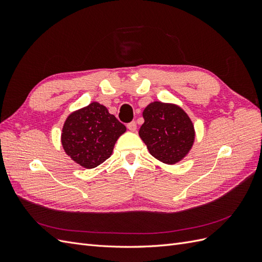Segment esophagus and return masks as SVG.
Returning <instances> with one entry per match:
<instances>
[{
	"label": "esophagus",
	"mask_w": 262,
	"mask_h": 262,
	"mask_svg": "<svg viewBox=\"0 0 262 262\" xmlns=\"http://www.w3.org/2000/svg\"><path fill=\"white\" fill-rule=\"evenodd\" d=\"M126 126H128V129L130 131H132V132H134V131L137 130V123H136V121H132V122L128 123V124H126Z\"/></svg>",
	"instance_id": "esophagus-1"
}]
</instances>
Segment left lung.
I'll use <instances>...</instances> for the list:
<instances>
[{"label":"left lung","instance_id":"obj_1","mask_svg":"<svg viewBox=\"0 0 262 262\" xmlns=\"http://www.w3.org/2000/svg\"><path fill=\"white\" fill-rule=\"evenodd\" d=\"M143 118L139 136L156 160L172 165L189 153L195 132L184 109L173 104L153 101L144 109Z\"/></svg>","mask_w":262,"mask_h":262}]
</instances>
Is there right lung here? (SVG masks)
Masks as SVG:
<instances>
[{
  "label": "right lung",
  "instance_id": "obj_1",
  "mask_svg": "<svg viewBox=\"0 0 262 262\" xmlns=\"http://www.w3.org/2000/svg\"><path fill=\"white\" fill-rule=\"evenodd\" d=\"M125 130V125L104 105L94 101L69 115L63 124L61 143L75 163L91 169L110 157Z\"/></svg>",
  "mask_w": 262,
  "mask_h": 262
}]
</instances>
